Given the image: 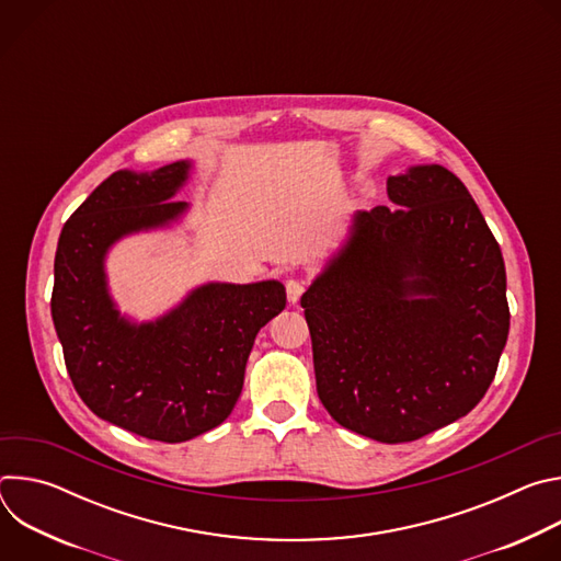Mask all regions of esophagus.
Segmentation results:
<instances>
[{"label": "esophagus", "instance_id": "obj_1", "mask_svg": "<svg viewBox=\"0 0 561 561\" xmlns=\"http://www.w3.org/2000/svg\"><path fill=\"white\" fill-rule=\"evenodd\" d=\"M304 290H306L304 282H299V279H288V282H286V297H288L290 304H297V301L301 299Z\"/></svg>", "mask_w": 561, "mask_h": 561}]
</instances>
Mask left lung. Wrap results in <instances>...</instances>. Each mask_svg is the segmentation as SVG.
Returning <instances> with one entry per match:
<instances>
[{
	"label": "left lung",
	"instance_id": "1",
	"mask_svg": "<svg viewBox=\"0 0 561 561\" xmlns=\"http://www.w3.org/2000/svg\"><path fill=\"white\" fill-rule=\"evenodd\" d=\"M353 215L301 308L317 394L364 437L402 444L468 415L508 340L506 268L468 188L439 164L386 182Z\"/></svg>",
	"mask_w": 561,
	"mask_h": 561
}]
</instances>
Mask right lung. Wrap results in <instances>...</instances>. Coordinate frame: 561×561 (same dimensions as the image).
<instances>
[{
    "label": "right lung",
    "mask_w": 561,
    "mask_h": 561,
    "mask_svg": "<svg viewBox=\"0 0 561 561\" xmlns=\"http://www.w3.org/2000/svg\"><path fill=\"white\" fill-rule=\"evenodd\" d=\"M193 164L117 171L64 224L55 253L53 324L77 394L102 420L167 444L219 426L234 409L255 337L286 306L277 279L208 282L152 322L124 317L106 282L122 237L178 221L173 199Z\"/></svg>",
    "instance_id": "add662e5"
}]
</instances>
